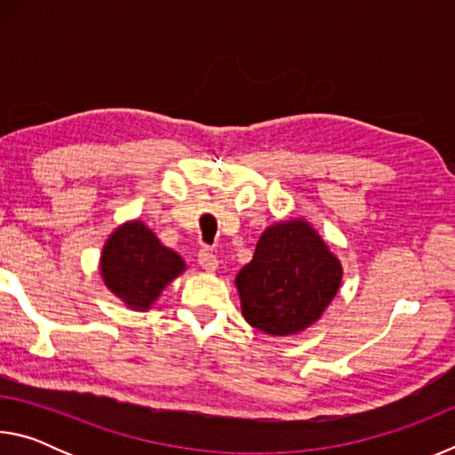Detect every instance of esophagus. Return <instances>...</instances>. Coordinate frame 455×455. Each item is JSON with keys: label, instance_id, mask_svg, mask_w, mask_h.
<instances>
[{"label": "esophagus", "instance_id": "esophagus-1", "mask_svg": "<svg viewBox=\"0 0 455 455\" xmlns=\"http://www.w3.org/2000/svg\"><path fill=\"white\" fill-rule=\"evenodd\" d=\"M198 265L203 267L206 273H214L219 268V259L214 257L209 249H203L198 252Z\"/></svg>", "mask_w": 455, "mask_h": 455}]
</instances>
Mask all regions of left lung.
<instances>
[{
    "instance_id": "1",
    "label": "left lung",
    "mask_w": 455,
    "mask_h": 455,
    "mask_svg": "<svg viewBox=\"0 0 455 455\" xmlns=\"http://www.w3.org/2000/svg\"><path fill=\"white\" fill-rule=\"evenodd\" d=\"M343 279V267L305 219L275 222L235 284L249 325L267 335L301 333L321 319Z\"/></svg>"
}]
</instances>
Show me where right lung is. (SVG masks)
<instances>
[{"label":"right lung","instance_id":"1","mask_svg":"<svg viewBox=\"0 0 455 455\" xmlns=\"http://www.w3.org/2000/svg\"><path fill=\"white\" fill-rule=\"evenodd\" d=\"M184 268L179 252L166 249L140 220H128L114 230L100 257L104 284L134 311H148Z\"/></svg>","mask_w":455,"mask_h":455}]
</instances>
